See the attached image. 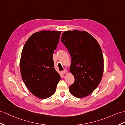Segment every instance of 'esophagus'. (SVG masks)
Returning a JSON list of instances; mask_svg holds the SVG:
<instances>
[{
  "label": "esophagus",
  "instance_id": "obj_1",
  "mask_svg": "<svg viewBox=\"0 0 125 125\" xmlns=\"http://www.w3.org/2000/svg\"><path fill=\"white\" fill-rule=\"evenodd\" d=\"M66 72H67V70L66 69H64L63 71H62V73H63V74H65V73H66Z\"/></svg>",
  "mask_w": 125,
  "mask_h": 125
}]
</instances>
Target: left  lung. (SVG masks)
Returning <instances> with one entry per match:
<instances>
[{
  "label": "left lung",
  "mask_w": 125,
  "mask_h": 125,
  "mask_svg": "<svg viewBox=\"0 0 125 125\" xmlns=\"http://www.w3.org/2000/svg\"><path fill=\"white\" fill-rule=\"evenodd\" d=\"M61 42L71 57L70 71L75 79L69 91L79 98L93 92L101 80L104 72V57L95 38L88 32L78 30L64 31Z\"/></svg>",
  "instance_id": "8db88e82"
}]
</instances>
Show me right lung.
I'll return each instance as SVG.
<instances>
[{"instance_id": "right-lung-1", "label": "right lung", "mask_w": 125, "mask_h": 125, "mask_svg": "<svg viewBox=\"0 0 125 125\" xmlns=\"http://www.w3.org/2000/svg\"><path fill=\"white\" fill-rule=\"evenodd\" d=\"M61 31H43L32 34L25 43L20 60V71L31 93L46 99L55 92L61 76L54 69L53 54Z\"/></svg>"}]
</instances>
